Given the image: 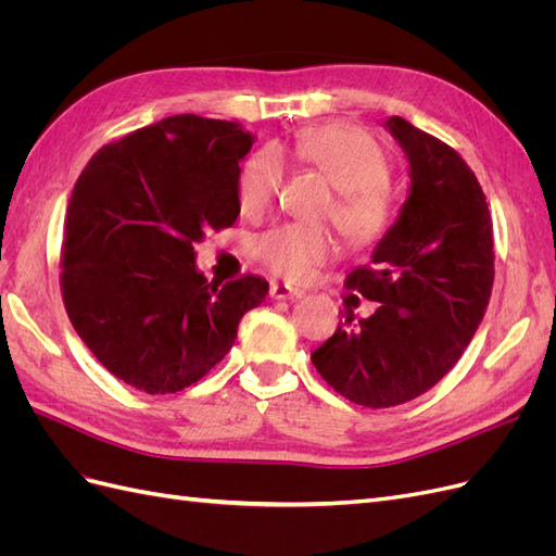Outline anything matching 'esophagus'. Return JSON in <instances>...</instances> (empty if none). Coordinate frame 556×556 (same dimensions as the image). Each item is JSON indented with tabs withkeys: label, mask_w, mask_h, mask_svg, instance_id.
Here are the masks:
<instances>
[{
	"label": "esophagus",
	"mask_w": 556,
	"mask_h": 556,
	"mask_svg": "<svg viewBox=\"0 0 556 556\" xmlns=\"http://www.w3.org/2000/svg\"><path fill=\"white\" fill-rule=\"evenodd\" d=\"M268 296H271V299H301V296H304V292L290 288V285L271 282V288H268Z\"/></svg>",
	"instance_id": "obj_1"
}]
</instances>
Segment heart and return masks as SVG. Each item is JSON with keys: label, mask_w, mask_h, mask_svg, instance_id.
I'll list each match as a JSON object with an SVG mask.
<instances>
[{"label": "heart", "mask_w": 556, "mask_h": 556, "mask_svg": "<svg viewBox=\"0 0 556 556\" xmlns=\"http://www.w3.org/2000/svg\"><path fill=\"white\" fill-rule=\"evenodd\" d=\"M294 155L339 190L329 215L350 243L371 245L384 237L394 220L390 160L371 134L345 123L313 127L294 141ZM285 174L288 162L278 146L255 150L239 172L241 213L260 217L271 208ZM336 250L333 233L313 225H282L255 243V255L268 271L294 282L308 280Z\"/></svg>", "instance_id": "b5f03b06"}]
</instances>
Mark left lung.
<instances>
[{"label": "left lung", "mask_w": 556, "mask_h": 556, "mask_svg": "<svg viewBox=\"0 0 556 556\" xmlns=\"http://www.w3.org/2000/svg\"><path fill=\"white\" fill-rule=\"evenodd\" d=\"M410 164L396 223L345 288L378 301L371 317L339 325L311 359L336 392L366 408L413 401L459 362L494 285L492 215L457 150L392 115L384 123Z\"/></svg>", "instance_id": "8db88e82"}]
</instances>
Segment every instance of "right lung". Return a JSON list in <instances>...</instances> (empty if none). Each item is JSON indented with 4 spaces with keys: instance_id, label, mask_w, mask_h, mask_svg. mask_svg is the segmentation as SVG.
<instances>
[{
    "instance_id": "add662e5",
    "label": "right lung",
    "mask_w": 556,
    "mask_h": 556,
    "mask_svg": "<svg viewBox=\"0 0 556 556\" xmlns=\"http://www.w3.org/2000/svg\"><path fill=\"white\" fill-rule=\"evenodd\" d=\"M239 123L164 117L97 150L66 206L62 299L109 374L148 394L204 378L268 294L260 276L208 282L194 243L241 213L237 182L252 148Z\"/></svg>"
}]
</instances>
